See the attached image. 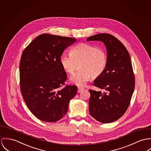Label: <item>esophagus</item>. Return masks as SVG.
<instances>
[{
	"label": "esophagus",
	"instance_id": "34e87169",
	"mask_svg": "<svg viewBox=\"0 0 151 151\" xmlns=\"http://www.w3.org/2000/svg\"><path fill=\"white\" fill-rule=\"evenodd\" d=\"M84 89V88L83 87H78V92L79 93H80V92H81L82 91H83Z\"/></svg>",
	"mask_w": 151,
	"mask_h": 151
}]
</instances>
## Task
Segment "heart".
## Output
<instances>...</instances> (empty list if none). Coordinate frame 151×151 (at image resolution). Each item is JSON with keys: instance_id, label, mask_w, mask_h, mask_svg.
<instances>
[{"instance_id": "obj_1", "label": "heart", "mask_w": 151, "mask_h": 151, "mask_svg": "<svg viewBox=\"0 0 151 151\" xmlns=\"http://www.w3.org/2000/svg\"><path fill=\"white\" fill-rule=\"evenodd\" d=\"M60 64L64 70L72 74L79 67L80 70L70 77V81L76 85L83 86L91 77L101 76L106 67L108 57L103 49L90 43L76 45L70 51V56L63 55Z\"/></svg>"}]
</instances>
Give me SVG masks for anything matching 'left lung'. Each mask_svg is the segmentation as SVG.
Listing matches in <instances>:
<instances>
[{"label":"left lung","instance_id":"8db88e82","mask_svg":"<svg viewBox=\"0 0 151 151\" xmlns=\"http://www.w3.org/2000/svg\"><path fill=\"white\" fill-rule=\"evenodd\" d=\"M102 42L107 50L108 62L94 86L104 91L89 90V112L102 123L113 122L127 111L135 87V76L130 54L125 46L111 34L91 36L87 41Z\"/></svg>","mask_w":151,"mask_h":151}]
</instances>
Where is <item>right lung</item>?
I'll use <instances>...</instances> for the list:
<instances>
[{
    "label": "right lung",
    "instance_id": "obj_1",
    "mask_svg": "<svg viewBox=\"0 0 151 151\" xmlns=\"http://www.w3.org/2000/svg\"><path fill=\"white\" fill-rule=\"evenodd\" d=\"M76 40L42 34L22 53L21 92L27 107L42 121L55 122L62 119L67 113L69 101L77 93L76 86H65L67 75L60 61L64 51Z\"/></svg>",
    "mask_w": 151,
    "mask_h": 151
}]
</instances>
